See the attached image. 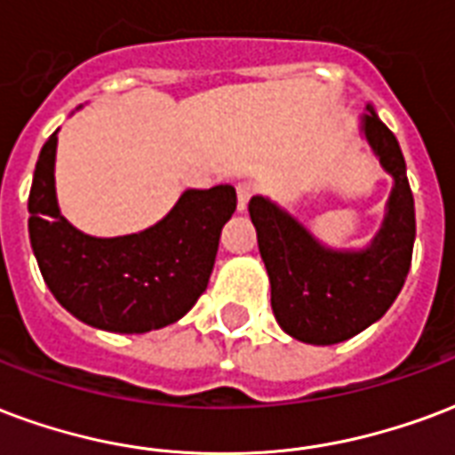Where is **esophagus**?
<instances>
[{"label": "esophagus", "mask_w": 455, "mask_h": 455, "mask_svg": "<svg viewBox=\"0 0 455 455\" xmlns=\"http://www.w3.org/2000/svg\"><path fill=\"white\" fill-rule=\"evenodd\" d=\"M258 193V185L251 183V180H243V183L236 185V195H238V210H245L248 200Z\"/></svg>", "instance_id": "obj_1"}]
</instances>
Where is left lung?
I'll return each instance as SVG.
<instances>
[{"instance_id":"obj_1","label":"left lung","mask_w":455,"mask_h":455,"mask_svg":"<svg viewBox=\"0 0 455 455\" xmlns=\"http://www.w3.org/2000/svg\"><path fill=\"white\" fill-rule=\"evenodd\" d=\"M359 130L393 178L383 224L366 248H331L270 197L248 202L270 277L272 313L282 331L308 345H338L379 321L412 262L415 200L398 140L371 106L359 117Z\"/></svg>"}]
</instances>
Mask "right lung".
<instances>
[{"label": "right lung", "instance_id": "1", "mask_svg": "<svg viewBox=\"0 0 455 455\" xmlns=\"http://www.w3.org/2000/svg\"><path fill=\"white\" fill-rule=\"evenodd\" d=\"M57 132L40 149L28 195V234L40 275L62 308L108 332H149L190 311L207 289L236 190H185L154 227L99 238L72 227L57 204Z\"/></svg>", "mask_w": 455, "mask_h": 455}]
</instances>
